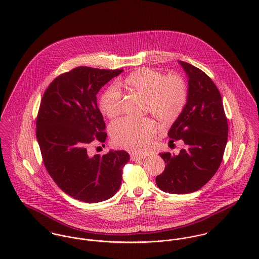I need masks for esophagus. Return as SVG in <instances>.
I'll list each match as a JSON object with an SVG mask.
<instances>
[{
    "label": "esophagus",
    "instance_id": "1",
    "mask_svg": "<svg viewBox=\"0 0 259 259\" xmlns=\"http://www.w3.org/2000/svg\"><path fill=\"white\" fill-rule=\"evenodd\" d=\"M145 158L144 155H139V154H132L131 155V159L134 161H138V160H143Z\"/></svg>",
    "mask_w": 259,
    "mask_h": 259
}]
</instances>
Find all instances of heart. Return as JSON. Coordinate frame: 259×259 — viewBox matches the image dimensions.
<instances>
[{
  "label": "heart",
  "mask_w": 259,
  "mask_h": 259,
  "mask_svg": "<svg viewBox=\"0 0 259 259\" xmlns=\"http://www.w3.org/2000/svg\"><path fill=\"white\" fill-rule=\"evenodd\" d=\"M121 85L148 100V111L161 123H172L180 116L187 100L185 81L179 76L167 77L166 74L149 69H141L128 74ZM100 108L108 117L113 118L121 109V94L117 87L111 85L101 97ZM156 134V126L149 118H123L111 125L113 144L130 151H143Z\"/></svg>",
  "instance_id": "b5f03b06"
}]
</instances>
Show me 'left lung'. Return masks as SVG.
Segmentation results:
<instances>
[{
    "label": "left lung",
    "mask_w": 259,
    "mask_h": 259,
    "mask_svg": "<svg viewBox=\"0 0 259 259\" xmlns=\"http://www.w3.org/2000/svg\"><path fill=\"white\" fill-rule=\"evenodd\" d=\"M179 64L188 78L187 100L167 136L171 142L183 140L186 148L178 155L159 153L166 165L155 183L164 192L185 194L201 188L218 171L228 124L222 96L211 78L188 63Z\"/></svg>",
    "instance_id": "left-lung-1"
}]
</instances>
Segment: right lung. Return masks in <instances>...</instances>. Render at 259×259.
<instances>
[{
    "mask_svg": "<svg viewBox=\"0 0 259 259\" xmlns=\"http://www.w3.org/2000/svg\"><path fill=\"white\" fill-rule=\"evenodd\" d=\"M122 71L75 68L50 83L39 105L36 135L44 164L64 192L83 202L112 197L130 160L124 150L104 155L89 151L92 145L107 139L97 94Z\"/></svg>",
    "mask_w": 259,
    "mask_h": 259,
    "instance_id": "obj_1",
    "label": "right lung"
}]
</instances>
